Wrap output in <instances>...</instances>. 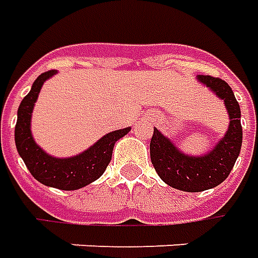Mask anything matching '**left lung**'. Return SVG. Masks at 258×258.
<instances>
[{
    "instance_id": "1",
    "label": "left lung",
    "mask_w": 258,
    "mask_h": 258,
    "mask_svg": "<svg viewBox=\"0 0 258 258\" xmlns=\"http://www.w3.org/2000/svg\"><path fill=\"white\" fill-rule=\"evenodd\" d=\"M197 81L223 100L229 114L226 134L210 152L197 156L181 152L158 128H154L149 145L151 162L160 179L173 188L188 192L204 191L221 184L235 166L243 138L240 106L232 88L222 79L210 75H198Z\"/></svg>"
}]
</instances>
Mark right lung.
I'll list each match as a JSON object with an SVG mask.
<instances>
[{
  "label": "right lung",
  "mask_w": 258,
  "mask_h": 258,
  "mask_svg": "<svg viewBox=\"0 0 258 258\" xmlns=\"http://www.w3.org/2000/svg\"><path fill=\"white\" fill-rule=\"evenodd\" d=\"M57 71L51 70L39 75L30 92L23 98L18 109V120L15 125V144L18 154L32 176L41 184L60 188V190H78L92 181L98 180L110 163L113 148L120 138L128 134L131 128L116 130L102 137L86 151L70 158H55L48 155L43 148L36 144L32 135L30 123L32 113L41 86L44 82L55 75Z\"/></svg>",
  "instance_id": "obj_1"
}]
</instances>
